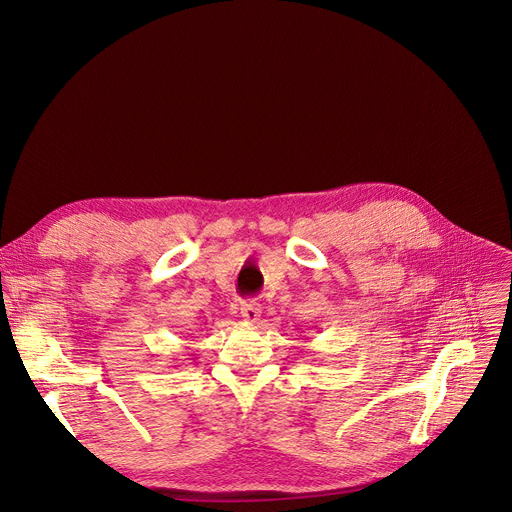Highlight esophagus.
<instances>
[{
  "label": "esophagus",
  "mask_w": 512,
  "mask_h": 512,
  "mask_svg": "<svg viewBox=\"0 0 512 512\" xmlns=\"http://www.w3.org/2000/svg\"><path fill=\"white\" fill-rule=\"evenodd\" d=\"M241 319L246 323H256L260 319V304L252 300L241 302Z\"/></svg>",
  "instance_id": "1"
}]
</instances>
